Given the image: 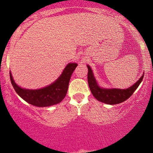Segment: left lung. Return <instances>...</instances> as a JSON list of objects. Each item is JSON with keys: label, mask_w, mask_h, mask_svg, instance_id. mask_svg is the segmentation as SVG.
I'll return each instance as SVG.
<instances>
[{"label": "left lung", "mask_w": 153, "mask_h": 153, "mask_svg": "<svg viewBox=\"0 0 153 153\" xmlns=\"http://www.w3.org/2000/svg\"><path fill=\"white\" fill-rule=\"evenodd\" d=\"M86 66L88 68V84H89L91 92L98 101L106 104H111V105L118 104L127 100L136 90L143 78V75H142V76L139 78L138 81H136L135 84L127 89L102 88L98 85L91 67L89 65Z\"/></svg>", "instance_id": "8db88e82"}]
</instances>
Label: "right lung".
I'll return each instance as SVG.
<instances>
[{"label":"right lung","mask_w":153,"mask_h":153,"mask_svg":"<svg viewBox=\"0 0 153 153\" xmlns=\"http://www.w3.org/2000/svg\"><path fill=\"white\" fill-rule=\"evenodd\" d=\"M77 66L78 64L76 63L68 64L56 81L41 89H29L21 88L17 85L10 72L11 83L18 95L29 104L39 107L50 106L59 104L65 98L70 78Z\"/></svg>","instance_id":"1"}]
</instances>
